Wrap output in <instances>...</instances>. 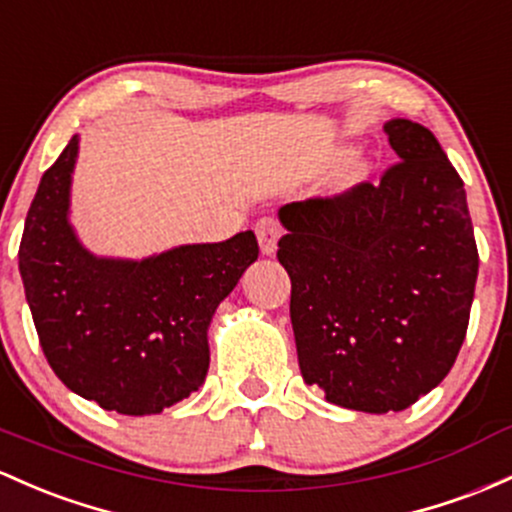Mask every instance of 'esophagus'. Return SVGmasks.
<instances>
[{
	"instance_id": "34e87169",
	"label": "esophagus",
	"mask_w": 512,
	"mask_h": 512,
	"mask_svg": "<svg viewBox=\"0 0 512 512\" xmlns=\"http://www.w3.org/2000/svg\"><path fill=\"white\" fill-rule=\"evenodd\" d=\"M257 240H260V250L262 255H274L277 252V243H279V235H282V228L274 218H260L255 226Z\"/></svg>"
}]
</instances>
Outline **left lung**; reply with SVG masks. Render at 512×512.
Wrapping results in <instances>:
<instances>
[{
  "mask_svg": "<svg viewBox=\"0 0 512 512\" xmlns=\"http://www.w3.org/2000/svg\"><path fill=\"white\" fill-rule=\"evenodd\" d=\"M398 165L381 182L279 209L303 381L350 411L413 406L452 369L479 252L464 182L430 128L384 126Z\"/></svg>",
  "mask_w": 512,
  "mask_h": 512,
  "instance_id": "8db88e82",
  "label": "left lung"
}]
</instances>
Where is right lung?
Here are the masks:
<instances>
[{"label":"right lung","mask_w":512,"mask_h":512,"mask_svg":"<svg viewBox=\"0 0 512 512\" xmlns=\"http://www.w3.org/2000/svg\"><path fill=\"white\" fill-rule=\"evenodd\" d=\"M80 136L46 170L28 209L19 272L43 355L104 411L162 413L204 384L209 325L260 255L252 230L143 260L99 257L70 223Z\"/></svg>","instance_id":"add662e5"}]
</instances>
